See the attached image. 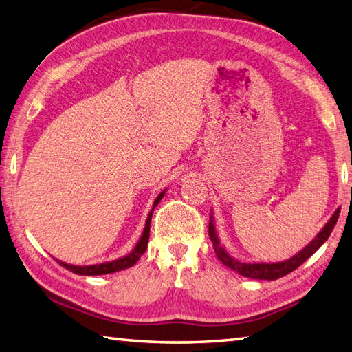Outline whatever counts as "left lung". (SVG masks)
<instances>
[{"label": "left lung", "instance_id": "obj_1", "mask_svg": "<svg viewBox=\"0 0 352 352\" xmlns=\"http://www.w3.org/2000/svg\"><path fill=\"white\" fill-rule=\"evenodd\" d=\"M214 212L210 210V217H209V238L212 241V245L215 250V254L218 259L223 262L226 267L236 271L238 274L248 277V278H257V280H277L280 277H283L289 272H292L300 267L302 262H306V259L314 254L316 250L321 247L324 242L329 239L331 235V230L338 223V218L340 214V208L336 209V212L331 215V218L327 223L322 230L318 233V235L310 241V244L304 247L301 252L296 253L295 256L289 257V259L283 262H272V263H265V262H242L236 257L230 256L226 248L221 245L220 238L217 235V229H215V221H214Z\"/></svg>", "mask_w": 352, "mask_h": 352}]
</instances>
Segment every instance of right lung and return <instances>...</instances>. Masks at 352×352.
<instances>
[{
	"instance_id": "1",
	"label": "right lung",
	"mask_w": 352,
	"mask_h": 352,
	"mask_svg": "<svg viewBox=\"0 0 352 352\" xmlns=\"http://www.w3.org/2000/svg\"><path fill=\"white\" fill-rule=\"evenodd\" d=\"M164 194H166V190H164L161 194H158V197L155 199L153 208L149 212V215H147L144 230L142 233V236H140L137 245L134 247V250H132L131 253H128L123 257H119V259H116V261H111V262H104V263H98V265H84V267H80V265H70V263L58 261L61 267H65L66 270L75 272V274H78V276H102V274H111V272H116V271L131 268L132 265H135L138 262L140 257H142L143 253L146 252L147 241H149V233H151V220H152L153 209L158 206V203L164 197Z\"/></svg>"
}]
</instances>
